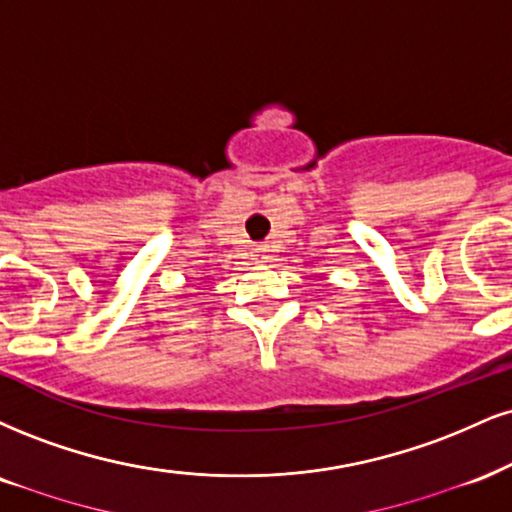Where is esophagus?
<instances>
[{
    "mask_svg": "<svg viewBox=\"0 0 512 512\" xmlns=\"http://www.w3.org/2000/svg\"><path fill=\"white\" fill-rule=\"evenodd\" d=\"M264 252H267V250H264L260 245V248H255V257H264Z\"/></svg>",
    "mask_w": 512,
    "mask_h": 512,
    "instance_id": "34e87169",
    "label": "esophagus"
}]
</instances>
